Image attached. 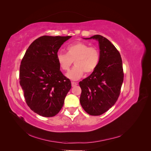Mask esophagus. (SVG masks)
I'll list each match as a JSON object with an SVG mask.
<instances>
[{
    "label": "esophagus",
    "mask_w": 151,
    "mask_h": 151,
    "mask_svg": "<svg viewBox=\"0 0 151 151\" xmlns=\"http://www.w3.org/2000/svg\"><path fill=\"white\" fill-rule=\"evenodd\" d=\"M71 84H72V87H74V86L77 85V83H75V82H72Z\"/></svg>",
    "instance_id": "obj_1"
}]
</instances>
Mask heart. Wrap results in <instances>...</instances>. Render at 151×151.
Segmentation results:
<instances>
[{
	"label": "heart",
	"instance_id": "obj_1",
	"mask_svg": "<svg viewBox=\"0 0 151 151\" xmlns=\"http://www.w3.org/2000/svg\"><path fill=\"white\" fill-rule=\"evenodd\" d=\"M57 60L59 67L63 71H68L73 62L76 65L66 76L72 81L79 79L86 73L93 72L97 67L99 60L98 50L88 44L78 42L67 47V54L58 52Z\"/></svg>",
	"mask_w": 151,
	"mask_h": 151
}]
</instances>
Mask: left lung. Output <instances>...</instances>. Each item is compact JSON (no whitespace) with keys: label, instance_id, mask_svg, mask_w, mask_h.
I'll return each mask as SVG.
<instances>
[{"label":"left lung","instance_id":"8db88e82","mask_svg":"<svg viewBox=\"0 0 151 151\" xmlns=\"http://www.w3.org/2000/svg\"><path fill=\"white\" fill-rule=\"evenodd\" d=\"M99 42V60L89 77L79 82L80 103L89 115H101L111 108L119 97L123 81L122 60L115 47L99 35L91 38Z\"/></svg>","mask_w":151,"mask_h":151}]
</instances>
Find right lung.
I'll list each match as a JSON object with an SVG mask.
<instances>
[{"label":"right lung","instance_id":"add662e5","mask_svg":"<svg viewBox=\"0 0 151 151\" xmlns=\"http://www.w3.org/2000/svg\"><path fill=\"white\" fill-rule=\"evenodd\" d=\"M67 36H43L27 49L19 70V83L28 106L45 117L55 116L62 109L71 88L57 60L59 48Z\"/></svg>","mask_w":151,"mask_h":151}]
</instances>
